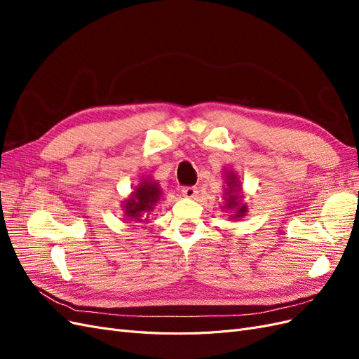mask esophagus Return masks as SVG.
Instances as JSON below:
<instances>
[{
	"instance_id": "esophagus-1",
	"label": "esophagus",
	"mask_w": 359,
	"mask_h": 359,
	"mask_svg": "<svg viewBox=\"0 0 359 359\" xmlns=\"http://www.w3.org/2000/svg\"><path fill=\"white\" fill-rule=\"evenodd\" d=\"M181 191H182V196L184 198H189V199L194 198L198 194V189L196 187H184Z\"/></svg>"
}]
</instances>
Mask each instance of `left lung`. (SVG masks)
<instances>
[{"label":"left lung","mask_w":359,"mask_h":359,"mask_svg":"<svg viewBox=\"0 0 359 359\" xmlns=\"http://www.w3.org/2000/svg\"><path fill=\"white\" fill-rule=\"evenodd\" d=\"M224 203L220 206L223 212H229L231 220H240L248 212V206L243 202L244 193L241 187L240 177L236 175L235 170H226L224 172Z\"/></svg>","instance_id":"8db88e82"}]
</instances>
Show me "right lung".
I'll return each mask as SVG.
<instances>
[{
  "label": "right lung",
  "mask_w": 359,
  "mask_h": 359,
  "mask_svg": "<svg viewBox=\"0 0 359 359\" xmlns=\"http://www.w3.org/2000/svg\"><path fill=\"white\" fill-rule=\"evenodd\" d=\"M161 198L160 184L151 177L140 180V182L130 193V196L121 202V210L130 222H148Z\"/></svg>",
  "instance_id": "1"
}]
</instances>
